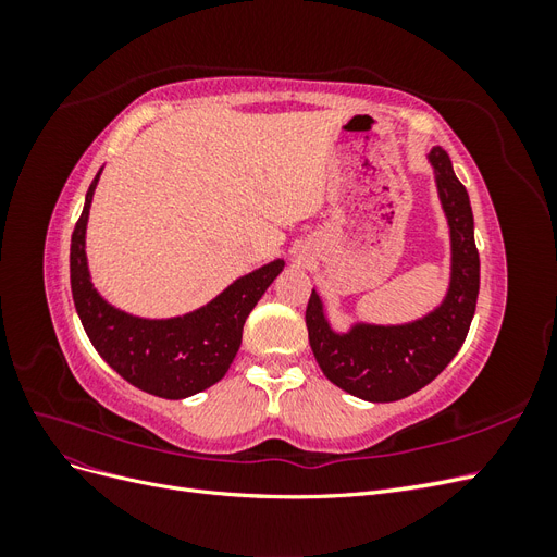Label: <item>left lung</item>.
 <instances>
[{
	"label": "left lung",
	"instance_id": "left-lung-1",
	"mask_svg": "<svg viewBox=\"0 0 557 557\" xmlns=\"http://www.w3.org/2000/svg\"><path fill=\"white\" fill-rule=\"evenodd\" d=\"M450 232V281L446 297L423 318L401 325L356 323L332 330L323 299L311 290L307 307L309 344L323 374L342 391L367 401H397L440 376L458 356L479 297V250L469 195L444 148L428 156Z\"/></svg>",
	"mask_w": 557,
	"mask_h": 557
}]
</instances>
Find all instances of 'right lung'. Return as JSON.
Segmentation results:
<instances>
[{"mask_svg":"<svg viewBox=\"0 0 557 557\" xmlns=\"http://www.w3.org/2000/svg\"><path fill=\"white\" fill-rule=\"evenodd\" d=\"M99 174L102 170L90 183L70 250L72 295L83 330L107 364L148 395L183 399L207 391L227 374L248 313L285 262L274 260L237 278L209 305L185 315L158 320L115 309L95 290L86 258V227Z\"/></svg>","mask_w":557,"mask_h":557,"instance_id":"1","label":"right lung"}]
</instances>
